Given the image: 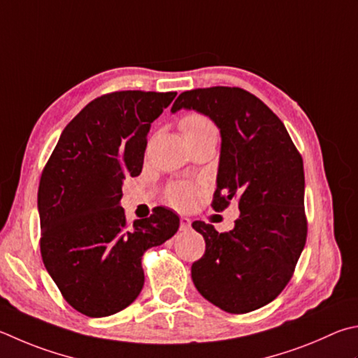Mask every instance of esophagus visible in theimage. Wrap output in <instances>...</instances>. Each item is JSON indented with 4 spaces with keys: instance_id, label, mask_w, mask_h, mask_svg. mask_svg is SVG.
Segmentation results:
<instances>
[{
    "instance_id": "34e87169",
    "label": "esophagus",
    "mask_w": 358,
    "mask_h": 358,
    "mask_svg": "<svg viewBox=\"0 0 358 358\" xmlns=\"http://www.w3.org/2000/svg\"><path fill=\"white\" fill-rule=\"evenodd\" d=\"M191 229V219L186 217V216H181L180 217V230H189Z\"/></svg>"
}]
</instances>
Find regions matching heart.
Here are the masks:
<instances>
[{
    "label": "heart",
    "mask_w": 358,
    "mask_h": 358,
    "mask_svg": "<svg viewBox=\"0 0 358 358\" xmlns=\"http://www.w3.org/2000/svg\"><path fill=\"white\" fill-rule=\"evenodd\" d=\"M180 125L187 141L206 138V136H216L217 138L216 127H214V123L203 114H199V113L186 114L183 119H181ZM167 197L172 205L178 208H186L192 205V201L196 200V189H194L191 185L180 183V185L172 186L171 189H169Z\"/></svg>",
    "instance_id": "heart-1"
}]
</instances>
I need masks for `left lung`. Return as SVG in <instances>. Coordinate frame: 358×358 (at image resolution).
Masks as SVG:
<instances>
[{
	"label": "left lung",
	"mask_w": 358,
	"mask_h": 358,
	"mask_svg": "<svg viewBox=\"0 0 358 358\" xmlns=\"http://www.w3.org/2000/svg\"><path fill=\"white\" fill-rule=\"evenodd\" d=\"M183 108L208 115L220 129L213 208L222 211L236 200L241 211L225 233L192 222L206 244L191 268L192 282L220 310L249 313L287 287L307 241L303 161L282 120L244 89L186 90L171 111Z\"/></svg>",
	"instance_id": "left-lung-1"
}]
</instances>
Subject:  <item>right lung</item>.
<instances>
[{"label":"right lung","instance_id":"add662e5","mask_svg":"<svg viewBox=\"0 0 358 358\" xmlns=\"http://www.w3.org/2000/svg\"><path fill=\"white\" fill-rule=\"evenodd\" d=\"M177 92L101 95L64 128L38 185L41 253L66 301L90 317L127 308L144 287L142 255L177 233L158 206L127 224L122 185L144 164L147 134Z\"/></svg>","mask_w":358,"mask_h":358}]
</instances>
